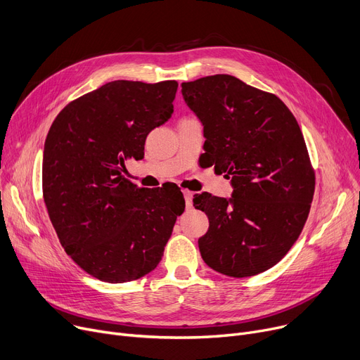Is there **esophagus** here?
Masks as SVG:
<instances>
[{"instance_id": "obj_1", "label": "esophagus", "mask_w": 360, "mask_h": 360, "mask_svg": "<svg viewBox=\"0 0 360 360\" xmlns=\"http://www.w3.org/2000/svg\"><path fill=\"white\" fill-rule=\"evenodd\" d=\"M184 197H185V202H186V209H191L193 207V193L188 191V190H184Z\"/></svg>"}]
</instances>
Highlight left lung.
<instances>
[{
    "mask_svg": "<svg viewBox=\"0 0 360 360\" xmlns=\"http://www.w3.org/2000/svg\"><path fill=\"white\" fill-rule=\"evenodd\" d=\"M182 96L204 132V162L231 179V198L194 195L209 217L198 239L207 266L229 277L271 269L308 219L315 175L300 127L276 94L229 74L182 83Z\"/></svg>",
    "mask_w": 360,
    "mask_h": 360,
    "instance_id": "1",
    "label": "left lung"
}]
</instances>
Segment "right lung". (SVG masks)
<instances>
[{"label": "right lung", "mask_w": 360, "mask_h": 360, "mask_svg": "<svg viewBox=\"0 0 360 360\" xmlns=\"http://www.w3.org/2000/svg\"><path fill=\"white\" fill-rule=\"evenodd\" d=\"M175 80H115L68 103L52 122L42 163L44 201L65 252L108 283L137 280L163 257L181 190L137 188L125 160L144 158L146 137L174 113Z\"/></svg>", "instance_id": "obj_1"}]
</instances>
